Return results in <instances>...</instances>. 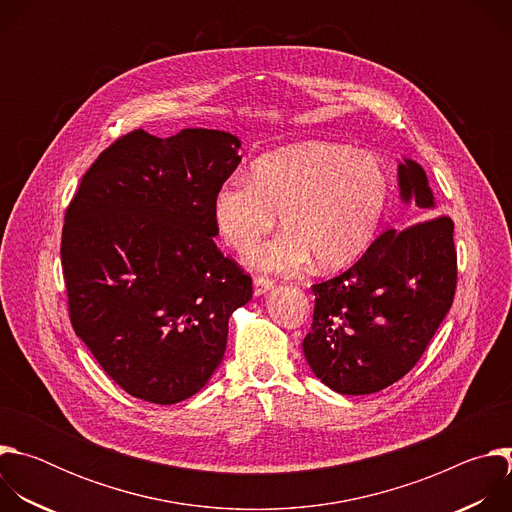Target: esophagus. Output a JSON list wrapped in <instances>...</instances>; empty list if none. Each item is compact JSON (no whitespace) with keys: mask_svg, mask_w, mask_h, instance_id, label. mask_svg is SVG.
Masks as SVG:
<instances>
[{"mask_svg":"<svg viewBox=\"0 0 512 512\" xmlns=\"http://www.w3.org/2000/svg\"><path fill=\"white\" fill-rule=\"evenodd\" d=\"M273 287V279L267 277V275H257L253 279V289H255V296H263L267 289Z\"/></svg>","mask_w":512,"mask_h":512,"instance_id":"obj_1","label":"esophagus"}]
</instances>
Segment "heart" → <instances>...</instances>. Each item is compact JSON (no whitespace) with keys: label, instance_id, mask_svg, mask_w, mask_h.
Masks as SVG:
<instances>
[{"label":"heart","instance_id":"1","mask_svg":"<svg viewBox=\"0 0 512 512\" xmlns=\"http://www.w3.org/2000/svg\"><path fill=\"white\" fill-rule=\"evenodd\" d=\"M389 202V178L369 154L332 143H298L259 158L249 182H231L214 198L221 239L247 253L275 227L285 235L251 253L263 269L289 271L310 255L320 269H338L373 243Z\"/></svg>","mask_w":512,"mask_h":512}]
</instances>
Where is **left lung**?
<instances>
[{
	"label": "left lung",
	"mask_w": 512,
	"mask_h": 512,
	"mask_svg": "<svg viewBox=\"0 0 512 512\" xmlns=\"http://www.w3.org/2000/svg\"><path fill=\"white\" fill-rule=\"evenodd\" d=\"M399 188L419 221L383 231L352 267L312 285L316 304L304 354L314 375L342 395L377 393L403 379L454 302V221L433 214L419 164H399Z\"/></svg>",
	"instance_id": "8db88e82"
}]
</instances>
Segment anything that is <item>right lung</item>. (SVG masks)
Here are the masks:
<instances>
[{
    "label": "right lung",
    "instance_id": "add662e5",
    "mask_svg": "<svg viewBox=\"0 0 512 512\" xmlns=\"http://www.w3.org/2000/svg\"><path fill=\"white\" fill-rule=\"evenodd\" d=\"M241 141L216 129H133L85 172L62 227L68 316L129 395L172 405L221 364L251 275L216 249L214 198Z\"/></svg>",
    "mask_w": 512,
    "mask_h": 512
}]
</instances>
